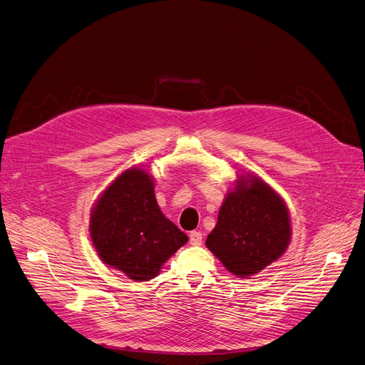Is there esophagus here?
<instances>
[{
  "label": "esophagus",
  "instance_id": "1",
  "mask_svg": "<svg viewBox=\"0 0 365 365\" xmlns=\"http://www.w3.org/2000/svg\"><path fill=\"white\" fill-rule=\"evenodd\" d=\"M189 242L194 246H200L202 243V234L200 231H192L189 234Z\"/></svg>",
  "mask_w": 365,
  "mask_h": 365
}]
</instances>
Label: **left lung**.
I'll return each mask as SVG.
<instances>
[{"label": "left lung", "instance_id": "8db88e82", "mask_svg": "<svg viewBox=\"0 0 365 365\" xmlns=\"http://www.w3.org/2000/svg\"><path fill=\"white\" fill-rule=\"evenodd\" d=\"M291 213L282 195L250 171L237 174L205 246L237 277L258 274L287 252Z\"/></svg>", "mask_w": 365, "mask_h": 365}]
</instances>
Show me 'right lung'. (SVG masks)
Wrapping results in <instances>:
<instances>
[{
  "label": "right lung",
  "mask_w": 365,
  "mask_h": 365,
  "mask_svg": "<svg viewBox=\"0 0 365 365\" xmlns=\"http://www.w3.org/2000/svg\"><path fill=\"white\" fill-rule=\"evenodd\" d=\"M89 216L100 259L134 282L156 277L187 243V235L161 212L152 174L141 167L123 170L95 200Z\"/></svg>",
  "instance_id": "right-lung-1"
}]
</instances>
